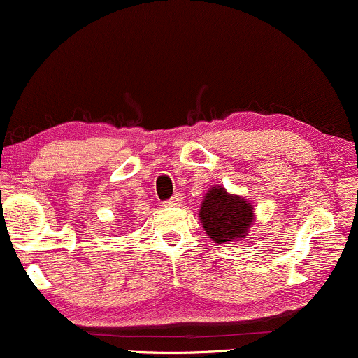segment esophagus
<instances>
[{"instance_id": "1", "label": "esophagus", "mask_w": 358, "mask_h": 358, "mask_svg": "<svg viewBox=\"0 0 358 358\" xmlns=\"http://www.w3.org/2000/svg\"><path fill=\"white\" fill-rule=\"evenodd\" d=\"M182 200H183V196L180 195V193H175V195L171 196V199L166 200L165 205H166V207H178V205L182 203Z\"/></svg>"}]
</instances>
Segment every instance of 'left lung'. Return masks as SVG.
I'll return each mask as SVG.
<instances>
[{
	"mask_svg": "<svg viewBox=\"0 0 358 358\" xmlns=\"http://www.w3.org/2000/svg\"><path fill=\"white\" fill-rule=\"evenodd\" d=\"M199 215L207 236L219 244L239 241L254 220L252 205L241 196L229 195L222 187L208 190Z\"/></svg>",
	"mask_w": 358,
	"mask_h": 358,
	"instance_id": "left-lung-1",
	"label": "left lung"
}]
</instances>
